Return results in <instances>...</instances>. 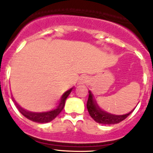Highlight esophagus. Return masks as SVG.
Returning a JSON list of instances; mask_svg holds the SVG:
<instances>
[{"instance_id":"esophagus-1","label":"esophagus","mask_w":153,"mask_h":153,"mask_svg":"<svg viewBox=\"0 0 153 153\" xmlns=\"http://www.w3.org/2000/svg\"><path fill=\"white\" fill-rule=\"evenodd\" d=\"M89 81V78L86 76H82L79 78V84H83V83H86Z\"/></svg>"}]
</instances>
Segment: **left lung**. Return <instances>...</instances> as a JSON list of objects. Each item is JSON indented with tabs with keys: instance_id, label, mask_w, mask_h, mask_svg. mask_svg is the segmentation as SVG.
<instances>
[{
	"instance_id": "obj_1",
	"label": "left lung",
	"mask_w": 153,
	"mask_h": 153,
	"mask_svg": "<svg viewBox=\"0 0 153 153\" xmlns=\"http://www.w3.org/2000/svg\"><path fill=\"white\" fill-rule=\"evenodd\" d=\"M86 107L90 117L97 123L104 125H111L122 122L135 109H133L129 113L123 115H115L107 113L99 106L97 100L94 98V96L90 90H89V98L86 103Z\"/></svg>"
}]
</instances>
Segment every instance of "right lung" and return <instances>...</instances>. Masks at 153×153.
Wrapping results in <instances>:
<instances>
[{"label": "right lung", "instance_id": "right-lung-1", "mask_svg": "<svg viewBox=\"0 0 153 153\" xmlns=\"http://www.w3.org/2000/svg\"><path fill=\"white\" fill-rule=\"evenodd\" d=\"M74 87L70 88V90H67V91L63 93V95L60 97V100L58 102V105L54 109H51V110H48L46 112H40V113H36V112H30L27 111L26 109H24V108L21 107L16 101L14 100V99L13 98V101L15 102V105L18 108L19 111L21 112V114L23 116L26 117L28 120L33 121L35 123H47L51 122L53 120H54L58 115L60 114V112L62 111V109H63L65 105V101L70 95V93L73 90Z\"/></svg>", "mask_w": 153, "mask_h": 153}]
</instances>
